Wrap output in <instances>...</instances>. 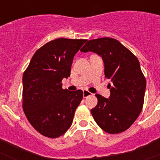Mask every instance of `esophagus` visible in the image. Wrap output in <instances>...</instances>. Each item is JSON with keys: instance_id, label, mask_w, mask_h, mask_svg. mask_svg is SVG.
I'll use <instances>...</instances> for the list:
<instances>
[{"instance_id": "obj_1", "label": "esophagus", "mask_w": 160, "mask_h": 160, "mask_svg": "<svg viewBox=\"0 0 160 160\" xmlns=\"http://www.w3.org/2000/svg\"><path fill=\"white\" fill-rule=\"evenodd\" d=\"M90 95H92V94H91L90 91H88V90H83V97L87 98V97H89V96H90Z\"/></svg>"}]
</instances>
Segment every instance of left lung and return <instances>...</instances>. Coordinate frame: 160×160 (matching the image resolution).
Instances as JSON below:
<instances>
[{
  "mask_svg": "<svg viewBox=\"0 0 160 160\" xmlns=\"http://www.w3.org/2000/svg\"><path fill=\"white\" fill-rule=\"evenodd\" d=\"M82 52H94L102 58L109 98L95 94L98 104L90 110L95 122L109 134L123 132L134 123L142 111L146 79L138 58L118 40L102 38L87 41Z\"/></svg>",
  "mask_w": 160,
  "mask_h": 160,
  "instance_id": "8db88e82",
  "label": "left lung"
}]
</instances>
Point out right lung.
<instances>
[{
    "mask_svg": "<svg viewBox=\"0 0 160 160\" xmlns=\"http://www.w3.org/2000/svg\"><path fill=\"white\" fill-rule=\"evenodd\" d=\"M86 39L58 38L47 42L32 56L22 78V107L36 131L48 138H58L73 122L83 91L62 89L70 75L75 53Z\"/></svg>",
    "mask_w": 160,
    "mask_h": 160,
    "instance_id": "right-lung-1",
    "label": "right lung"
}]
</instances>
